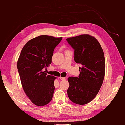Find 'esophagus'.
Wrapping results in <instances>:
<instances>
[{
    "mask_svg": "<svg viewBox=\"0 0 125 125\" xmlns=\"http://www.w3.org/2000/svg\"><path fill=\"white\" fill-rule=\"evenodd\" d=\"M59 78H60V80H66V78H65V77H59Z\"/></svg>",
    "mask_w": 125,
    "mask_h": 125,
    "instance_id": "1",
    "label": "esophagus"
}]
</instances>
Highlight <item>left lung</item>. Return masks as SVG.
Wrapping results in <instances>:
<instances>
[{
    "instance_id": "8db88e82",
    "label": "left lung",
    "mask_w": 125,
    "mask_h": 125,
    "mask_svg": "<svg viewBox=\"0 0 125 125\" xmlns=\"http://www.w3.org/2000/svg\"><path fill=\"white\" fill-rule=\"evenodd\" d=\"M74 50V60L82 65L79 77L68 78L67 95L74 103L84 105L97 95L103 82L105 62L103 51L96 38L88 34L66 39Z\"/></svg>"
}]
</instances>
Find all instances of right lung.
<instances>
[{
  "label": "right lung",
  "mask_w": 125,
  "mask_h": 125,
  "mask_svg": "<svg viewBox=\"0 0 125 125\" xmlns=\"http://www.w3.org/2000/svg\"><path fill=\"white\" fill-rule=\"evenodd\" d=\"M62 37L41 35L30 40L21 50L17 67L24 93L32 103L42 106L49 103L54 91L56 77L48 75L54 50Z\"/></svg>",
  "instance_id": "add662e5"
}]
</instances>
